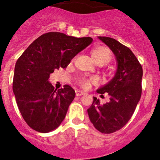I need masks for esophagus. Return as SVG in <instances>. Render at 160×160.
<instances>
[{
  "mask_svg": "<svg viewBox=\"0 0 160 160\" xmlns=\"http://www.w3.org/2000/svg\"><path fill=\"white\" fill-rule=\"evenodd\" d=\"M85 95V93L83 91H80V90H76V96L77 97H80V96Z\"/></svg>",
  "mask_w": 160,
  "mask_h": 160,
  "instance_id": "1",
  "label": "esophagus"
}]
</instances>
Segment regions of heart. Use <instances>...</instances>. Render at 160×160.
I'll list each match as a JSON object with an SVG mask.
<instances>
[{
    "instance_id": "b5f03b06",
    "label": "heart",
    "mask_w": 160,
    "mask_h": 160,
    "mask_svg": "<svg viewBox=\"0 0 160 160\" xmlns=\"http://www.w3.org/2000/svg\"><path fill=\"white\" fill-rule=\"evenodd\" d=\"M91 57L96 63L99 65H103L110 61L112 58V53L109 48L103 46H99L91 50ZM96 82L97 80L95 78H82L80 80V84L83 88L87 89L90 87L91 83H94Z\"/></svg>"
}]
</instances>
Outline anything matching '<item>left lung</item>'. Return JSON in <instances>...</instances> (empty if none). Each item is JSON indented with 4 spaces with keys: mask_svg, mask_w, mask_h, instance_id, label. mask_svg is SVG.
I'll return each mask as SVG.
<instances>
[{
    "mask_svg": "<svg viewBox=\"0 0 160 160\" xmlns=\"http://www.w3.org/2000/svg\"><path fill=\"white\" fill-rule=\"evenodd\" d=\"M115 55L116 74L107 84L97 90L110 96V102L100 103L97 97L87 110L90 122L102 133H112L128 122L136 110L142 93V68L134 53L117 40L99 37Z\"/></svg>",
    "mask_w": 160,
    "mask_h": 160,
    "instance_id": "1",
    "label": "left lung"
}]
</instances>
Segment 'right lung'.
<instances>
[{"mask_svg": "<svg viewBox=\"0 0 160 160\" xmlns=\"http://www.w3.org/2000/svg\"><path fill=\"white\" fill-rule=\"evenodd\" d=\"M92 41L91 38L49 32L35 40L17 60L13 91L18 109L31 128L48 132L64 120L75 91L67 84L57 90L48 79L55 70L66 68Z\"/></svg>", "mask_w": 160, "mask_h": 160, "instance_id": "add662e5", "label": "right lung"}]
</instances>
